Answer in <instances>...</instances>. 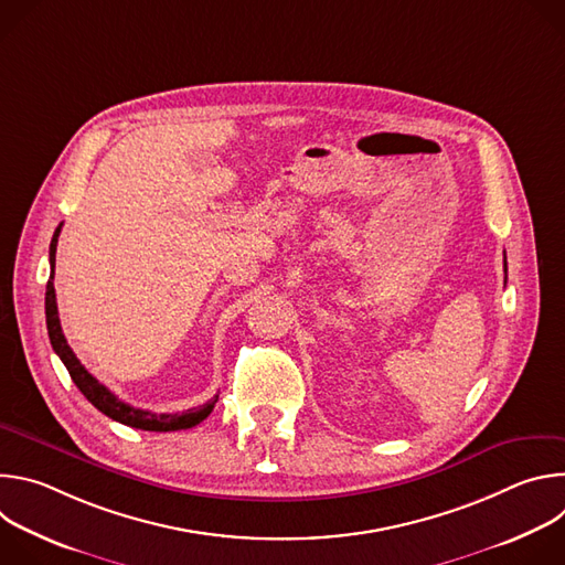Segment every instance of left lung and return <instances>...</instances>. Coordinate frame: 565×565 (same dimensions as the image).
Masks as SVG:
<instances>
[{
  "label": "left lung",
  "mask_w": 565,
  "mask_h": 565,
  "mask_svg": "<svg viewBox=\"0 0 565 565\" xmlns=\"http://www.w3.org/2000/svg\"><path fill=\"white\" fill-rule=\"evenodd\" d=\"M503 266H505V273H508V262H505V264H503Z\"/></svg>",
  "instance_id": "8db88e82"
}]
</instances>
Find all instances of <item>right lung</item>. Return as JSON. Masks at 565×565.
Here are the masks:
<instances>
[{
  "instance_id": "add662e5",
  "label": "right lung",
  "mask_w": 565,
  "mask_h": 565,
  "mask_svg": "<svg viewBox=\"0 0 565 565\" xmlns=\"http://www.w3.org/2000/svg\"><path fill=\"white\" fill-rule=\"evenodd\" d=\"M62 223L57 225L53 238H51V248H49V262H51V277L46 284V329H49V340L53 351L60 355V360L64 362L71 380L75 382V386L83 391V395L92 402V405L103 412L105 416H109L116 423H122L127 427L134 429H145V431H179V429H190L196 427L199 423H203L214 405L218 395H214L212 399H207L205 405L196 407V409H188L183 414H151L145 409H136L127 402L118 399L105 384H100L79 360L75 358V353L71 351V347L66 344V338L62 333L60 327V317H57V303H55V288H53V277H55V250H57V236H60Z\"/></svg>"
}]
</instances>
